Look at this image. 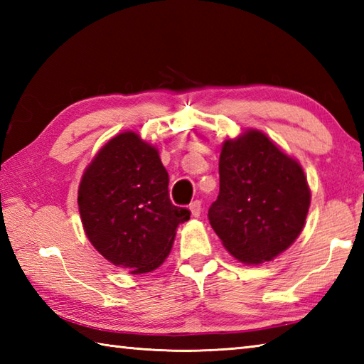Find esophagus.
I'll return each instance as SVG.
<instances>
[{
	"label": "esophagus",
	"mask_w": 364,
	"mask_h": 364,
	"mask_svg": "<svg viewBox=\"0 0 364 364\" xmlns=\"http://www.w3.org/2000/svg\"><path fill=\"white\" fill-rule=\"evenodd\" d=\"M189 211H191L192 218H200V214H202V202H200V200L192 202L189 205Z\"/></svg>",
	"instance_id": "obj_1"
}]
</instances>
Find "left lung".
Instances as JSON below:
<instances>
[{"label":"left lung","mask_w":364,"mask_h":364,"mask_svg":"<svg viewBox=\"0 0 364 364\" xmlns=\"http://www.w3.org/2000/svg\"><path fill=\"white\" fill-rule=\"evenodd\" d=\"M220 188L208 219L239 261H272L304 230L311 192L299 162L258 129L223 142Z\"/></svg>","instance_id":"left-lung-1"}]
</instances>
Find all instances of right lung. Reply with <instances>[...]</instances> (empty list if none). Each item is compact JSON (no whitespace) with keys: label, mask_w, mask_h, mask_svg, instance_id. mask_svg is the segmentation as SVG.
<instances>
[{"label":"right lung","mask_w":364,"mask_h":364,"mask_svg":"<svg viewBox=\"0 0 364 364\" xmlns=\"http://www.w3.org/2000/svg\"><path fill=\"white\" fill-rule=\"evenodd\" d=\"M82 227L92 245L131 274L151 272L172 250L176 227L191 211L168 198L158 150L133 131L102 146L78 189Z\"/></svg>","instance_id":"1"}]
</instances>
